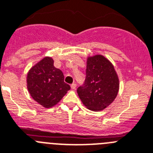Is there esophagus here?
<instances>
[{"instance_id":"1","label":"esophagus","mask_w":153,"mask_h":153,"mask_svg":"<svg viewBox=\"0 0 153 153\" xmlns=\"http://www.w3.org/2000/svg\"><path fill=\"white\" fill-rule=\"evenodd\" d=\"M76 86L77 85L75 84V83H72V84L71 85V88H72V89H75V88H76Z\"/></svg>"}]
</instances>
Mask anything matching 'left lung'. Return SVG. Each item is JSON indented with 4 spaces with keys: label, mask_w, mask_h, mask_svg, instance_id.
I'll list each match as a JSON object with an SVG mask.
<instances>
[{
    "label": "left lung",
    "mask_w": 153,
    "mask_h": 153,
    "mask_svg": "<svg viewBox=\"0 0 153 153\" xmlns=\"http://www.w3.org/2000/svg\"><path fill=\"white\" fill-rule=\"evenodd\" d=\"M86 77L77 92L88 110L99 111L113 102L119 91V79L114 65L102 55L87 58Z\"/></svg>",
    "instance_id": "1"
}]
</instances>
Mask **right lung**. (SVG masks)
<instances>
[{"label": "right lung", "instance_id": "add662e5", "mask_svg": "<svg viewBox=\"0 0 153 153\" xmlns=\"http://www.w3.org/2000/svg\"><path fill=\"white\" fill-rule=\"evenodd\" d=\"M64 79L62 71L53 66L52 57H45L29 71L27 88L34 100L50 108L60 102L71 88Z\"/></svg>", "mask_w": 153, "mask_h": 153}]
</instances>
